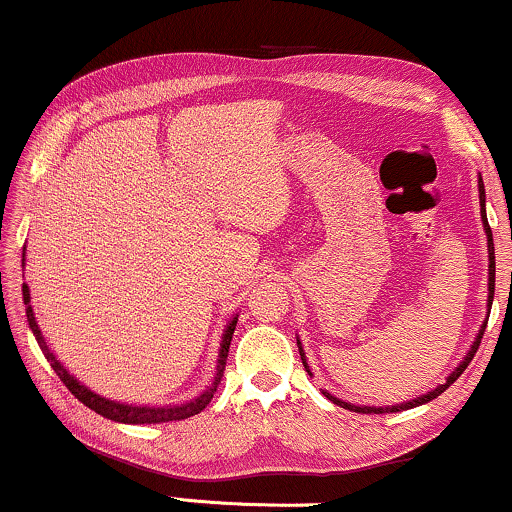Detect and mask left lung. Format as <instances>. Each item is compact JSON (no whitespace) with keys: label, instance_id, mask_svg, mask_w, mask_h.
<instances>
[{"label":"left lung","instance_id":"1","mask_svg":"<svg viewBox=\"0 0 512 512\" xmlns=\"http://www.w3.org/2000/svg\"><path fill=\"white\" fill-rule=\"evenodd\" d=\"M478 193H480V219H482V228H485V235H487V254H489V282H487V291H489V296H487V317H485V321H482V326H480L478 335H475V340H473L471 349H468L464 359L459 361V366L454 368L452 373L445 377V382H443V384H438L436 389L426 391V394H422V396L412 398V401H403V403H396V405H380V408H377V405H354V403L340 401V398H335V396L331 394V391H321V394H324V396L328 398V401H333L335 405H340V408H345V410H352V412H366V415H370V412H375V415H384V412H401V410H410V408H417V405H424V403L433 401V398H438L440 394H443V391H445L447 387H450V384L457 382V377H459L461 373H464V370L468 368V363H471V359H473V356H475V352H478V347H480V340H482V333H485V328H487L489 310H492V300H494V277H496V263H494V240H492V228H489V221H487V207H485V184H482V177H480V174H478ZM298 352H300V359H303V366H305V370H307V373L312 375V370H310V366H307V359H305V349H303V342H300V340H298Z\"/></svg>","mask_w":512,"mask_h":512}]
</instances>
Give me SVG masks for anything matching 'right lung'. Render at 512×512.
Returning <instances> with one entry per match:
<instances>
[{"label": "right lung", "instance_id": "1", "mask_svg": "<svg viewBox=\"0 0 512 512\" xmlns=\"http://www.w3.org/2000/svg\"><path fill=\"white\" fill-rule=\"evenodd\" d=\"M23 265H25V247H23ZM23 303H25V314H27V324H30L34 338H37L41 352L48 361H51V368L58 373V377L65 382V387L72 391V394L79 398L83 405H88L90 410H95L97 415L111 419V422L118 424H163V422H179V419H188L193 415H198L209 405V401L214 398V391L219 387L223 370H226V359H228V349H230V340H233L235 326H237V317L235 314L233 319L228 321L226 328H223L221 335V347H219V359H216V370H214V380L209 387L202 391L200 396L191 398L186 403H177V405H132V403H121V401H111V398H104L100 394H95L93 389H88L86 384H81L76 377L69 373V370L62 366V363L55 359V354L48 349L44 335H41V328L34 319V310L30 305V286L23 284Z\"/></svg>", "mask_w": 512, "mask_h": 512}]
</instances>
